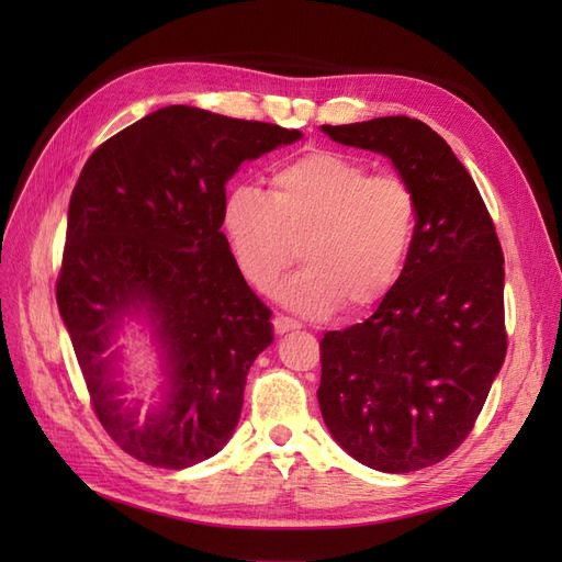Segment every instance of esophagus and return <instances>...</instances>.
I'll list each match as a JSON object with an SVG mask.
<instances>
[{
  "label": "esophagus",
  "instance_id": "34e87169",
  "mask_svg": "<svg viewBox=\"0 0 562 562\" xmlns=\"http://www.w3.org/2000/svg\"><path fill=\"white\" fill-rule=\"evenodd\" d=\"M297 328H300V323L295 318L283 316V314L274 316V330H277V335H285V333L297 330Z\"/></svg>",
  "mask_w": 562,
  "mask_h": 562
}]
</instances>
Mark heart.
Here are the masks:
<instances>
[{
  "label": "heart",
  "instance_id": "1",
  "mask_svg": "<svg viewBox=\"0 0 562 562\" xmlns=\"http://www.w3.org/2000/svg\"><path fill=\"white\" fill-rule=\"evenodd\" d=\"M417 223L413 187L345 151L314 149L277 166L267 196L234 190L223 227L241 274L269 293L295 260L304 267L283 281L277 297L302 316H323L378 304L407 262Z\"/></svg>",
  "mask_w": 562,
  "mask_h": 562
}]
</instances>
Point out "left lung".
Wrapping results in <instances>:
<instances>
[{
	"label": "left lung",
	"mask_w": 562,
	"mask_h": 562,
	"mask_svg": "<svg viewBox=\"0 0 562 562\" xmlns=\"http://www.w3.org/2000/svg\"><path fill=\"white\" fill-rule=\"evenodd\" d=\"M321 128L386 157L415 192L401 277L370 318L323 335L316 391L330 436L356 462L411 473L459 448L502 370V246L469 171L419 119Z\"/></svg>",
	"instance_id": "8db88e82"
}]
</instances>
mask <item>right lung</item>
Returning a JSON list of instances; mask_svg holds the SVG:
<instances>
[{
  "instance_id": "1",
  "label": "right lung",
  "mask_w": 562,
  "mask_h": 562,
  "mask_svg": "<svg viewBox=\"0 0 562 562\" xmlns=\"http://www.w3.org/2000/svg\"><path fill=\"white\" fill-rule=\"evenodd\" d=\"M300 138L171 105L112 135L83 166L56 300L100 424L145 464H199L239 424L248 370L274 330L220 232L225 184L244 161ZM124 317L148 323L162 359V403L145 423L111 349Z\"/></svg>"
}]
</instances>
